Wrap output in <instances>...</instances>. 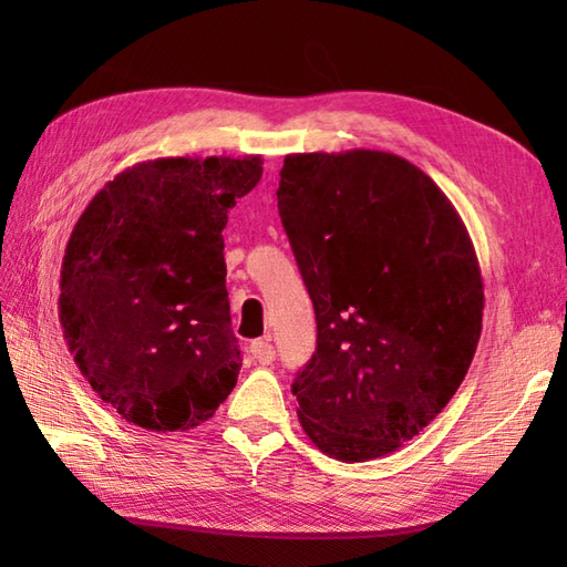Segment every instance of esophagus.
I'll use <instances>...</instances> for the list:
<instances>
[{
	"label": "esophagus",
	"instance_id": "34e87169",
	"mask_svg": "<svg viewBox=\"0 0 567 567\" xmlns=\"http://www.w3.org/2000/svg\"><path fill=\"white\" fill-rule=\"evenodd\" d=\"M249 352H252V358L260 364H270L275 360V348H272L270 338L255 340L252 344H249Z\"/></svg>",
	"mask_w": 567,
	"mask_h": 567
}]
</instances>
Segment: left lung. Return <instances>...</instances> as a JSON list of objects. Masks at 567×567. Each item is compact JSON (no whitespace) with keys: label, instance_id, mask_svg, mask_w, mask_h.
I'll return each mask as SVG.
<instances>
[{"label":"left lung","instance_id":"1","mask_svg":"<svg viewBox=\"0 0 567 567\" xmlns=\"http://www.w3.org/2000/svg\"><path fill=\"white\" fill-rule=\"evenodd\" d=\"M277 209L318 320L292 395L324 455L364 463L420 435L483 330V277L457 209L390 152L287 155Z\"/></svg>","mask_w":567,"mask_h":567}]
</instances>
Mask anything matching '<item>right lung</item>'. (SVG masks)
<instances>
[{"label":"right lung","instance_id":"add662e5","mask_svg":"<svg viewBox=\"0 0 567 567\" xmlns=\"http://www.w3.org/2000/svg\"><path fill=\"white\" fill-rule=\"evenodd\" d=\"M260 177L257 155L147 159L76 219L60 277L64 340L132 425L197 427L237 385L223 229Z\"/></svg>","mask_w":567,"mask_h":567}]
</instances>
